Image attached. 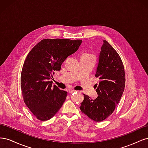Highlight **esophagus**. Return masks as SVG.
Listing matches in <instances>:
<instances>
[{"mask_svg":"<svg viewBox=\"0 0 148 148\" xmlns=\"http://www.w3.org/2000/svg\"><path fill=\"white\" fill-rule=\"evenodd\" d=\"M75 91H76L74 90V89H70L69 90V93H73V92H75Z\"/></svg>","mask_w":148,"mask_h":148,"instance_id":"34e87169","label":"esophagus"}]
</instances>
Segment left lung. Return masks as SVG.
<instances>
[{"label": "left lung", "instance_id": "obj_1", "mask_svg": "<svg viewBox=\"0 0 148 148\" xmlns=\"http://www.w3.org/2000/svg\"><path fill=\"white\" fill-rule=\"evenodd\" d=\"M95 77L99 79L96 84L98 96L92 100L84 95L79 107L83 114L95 122H101L114 111L123 95L125 84V70L119 53L106 40L99 53Z\"/></svg>", "mask_w": 148, "mask_h": 148}]
</instances>
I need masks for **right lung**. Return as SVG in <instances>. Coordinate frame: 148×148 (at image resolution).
Listing matches in <instances>:
<instances>
[{
	"label": "right lung",
	"mask_w": 148,
	"mask_h": 148,
	"mask_svg": "<svg viewBox=\"0 0 148 148\" xmlns=\"http://www.w3.org/2000/svg\"><path fill=\"white\" fill-rule=\"evenodd\" d=\"M82 42L80 39H44L26 57L21 74V89L25 104L38 119H51L63 105L67 92L56 85L52 86L49 79Z\"/></svg>",
	"instance_id": "1"
}]
</instances>
